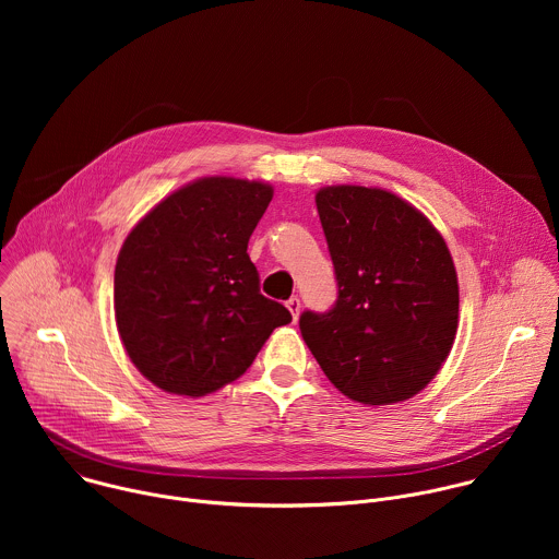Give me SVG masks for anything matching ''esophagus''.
I'll return each instance as SVG.
<instances>
[{
  "label": "esophagus",
  "instance_id": "obj_1",
  "mask_svg": "<svg viewBox=\"0 0 559 559\" xmlns=\"http://www.w3.org/2000/svg\"><path fill=\"white\" fill-rule=\"evenodd\" d=\"M287 309H289V313H292V318H294V321H296V318H298V313H300V300L296 298V296H292L287 302Z\"/></svg>",
  "mask_w": 559,
  "mask_h": 559
}]
</instances>
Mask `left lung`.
<instances>
[{"instance_id": "left-lung-1", "label": "left lung", "mask_w": 559, "mask_h": 559, "mask_svg": "<svg viewBox=\"0 0 559 559\" xmlns=\"http://www.w3.org/2000/svg\"><path fill=\"white\" fill-rule=\"evenodd\" d=\"M316 207L338 298L325 313H300L302 341L352 401H407L440 371L457 332V274L444 238L380 188L328 186Z\"/></svg>"}]
</instances>
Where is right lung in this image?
I'll return each instance as SVG.
<instances>
[{
  "instance_id": "right-lung-1",
  "label": "right lung",
  "mask_w": 559,
  "mask_h": 559,
  "mask_svg": "<svg viewBox=\"0 0 559 559\" xmlns=\"http://www.w3.org/2000/svg\"><path fill=\"white\" fill-rule=\"evenodd\" d=\"M272 186L197 179L154 205L115 267V318L134 367L177 395H205L243 376L292 313L261 294L248 241Z\"/></svg>"
}]
</instances>
